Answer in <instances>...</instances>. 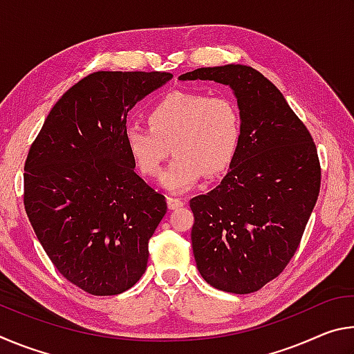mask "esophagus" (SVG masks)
Wrapping results in <instances>:
<instances>
[{"instance_id": "34e87169", "label": "esophagus", "mask_w": 354, "mask_h": 354, "mask_svg": "<svg viewBox=\"0 0 354 354\" xmlns=\"http://www.w3.org/2000/svg\"><path fill=\"white\" fill-rule=\"evenodd\" d=\"M167 205H169V209L175 211V209H179L184 206V201L181 198H173V196H167Z\"/></svg>"}]
</instances>
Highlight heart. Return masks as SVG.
I'll use <instances>...</instances> for the list:
<instances>
[{"label": "heart", "instance_id": "b5f03b06", "mask_svg": "<svg viewBox=\"0 0 354 354\" xmlns=\"http://www.w3.org/2000/svg\"><path fill=\"white\" fill-rule=\"evenodd\" d=\"M148 120L149 127L129 124L124 145L145 176L158 175L171 147L175 159L159 183L173 194L195 187L203 175L226 171L241 147V109L227 95L175 92L149 111Z\"/></svg>", "mask_w": 354, "mask_h": 354}]
</instances>
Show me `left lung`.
<instances>
[{
	"label": "left lung",
	"instance_id": "8db88e82",
	"mask_svg": "<svg viewBox=\"0 0 354 354\" xmlns=\"http://www.w3.org/2000/svg\"><path fill=\"white\" fill-rule=\"evenodd\" d=\"M179 80L223 84L237 100L241 147L217 187L190 200L192 248L215 289L256 292L284 270L313 214L322 175L315 143L283 93L254 68L227 64Z\"/></svg>",
	"mask_w": 354,
	"mask_h": 354
}]
</instances>
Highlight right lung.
Masks as SVG:
<instances>
[{
    "label": "right lung",
    "mask_w": 354,
    "mask_h": 354,
    "mask_svg": "<svg viewBox=\"0 0 354 354\" xmlns=\"http://www.w3.org/2000/svg\"><path fill=\"white\" fill-rule=\"evenodd\" d=\"M171 80L160 71H95L48 113L25 164V209L65 279L118 295L147 270L165 196L134 171L128 112Z\"/></svg>",
    "instance_id": "add662e5"
}]
</instances>
